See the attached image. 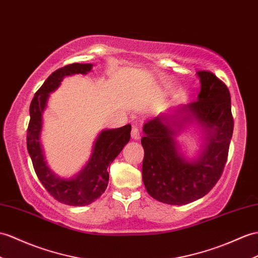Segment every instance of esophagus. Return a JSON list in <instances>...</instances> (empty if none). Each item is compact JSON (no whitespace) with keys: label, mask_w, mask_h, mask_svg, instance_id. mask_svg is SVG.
<instances>
[{"label":"esophagus","mask_w":258,"mask_h":258,"mask_svg":"<svg viewBox=\"0 0 258 258\" xmlns=\"http://www.w3.org/2000/svg\"><path fill=\"white\" fill-rule=\"evenodd\" d=\"M131 135H132V139L133 140H140V137H141V133H140V131H139V128H137L136 126H133L132 127V133H131Z\"/></svg>","instance_id":"esophagus-1"}]
</instances>
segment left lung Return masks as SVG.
<instances>
[{"label":"left lung","mask_w":258,"mask_h":258,"mask_svg":"<svg viewBox=\"0 0 258 258\" xmlns=\"http://www.w3.org/2000/svg\"><path fill=\"white\" fill-rule=\"evenodd\" d=\"M198 101L181 107L180 117L159 114L144 124L143 181L148 195L167 205L182 206L205 197L222 175L234 127L231 95L210 71H198ZM204 130L206 144L200 156L187 160L175 137L187 122Z\"/></svg>","instance_id":"left-lung-1"}]
</instances>
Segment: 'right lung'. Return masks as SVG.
<instances>
[{
  "label": "right lung",
  "instance_id": "right-lung-1",
  "mask_svg": "<svg viewBox=\"0 0 258 258\" xmlns=\"http://www.w3.org/2000/svg\"><path fill=\"white\" fill-rule=\"evenodd\" d=\"M92 67V63L76 62L53 71L35 93L29 106L31 119L26 137L27 151L36 175L45 189L57 201L74 207L91 205L104 192L109 183L107 167L131 139L132 126L130 124L118 128L102 131L94 142L92 155L88 164L73 178L59 177L48 167L41 147L40 133L43 127V113L47 106L49 93L60 86L64 77L77 74L87 75Z\"/></svg>",
  "mask_w": 258,
  "mask_h": 258
}]
</instances>
